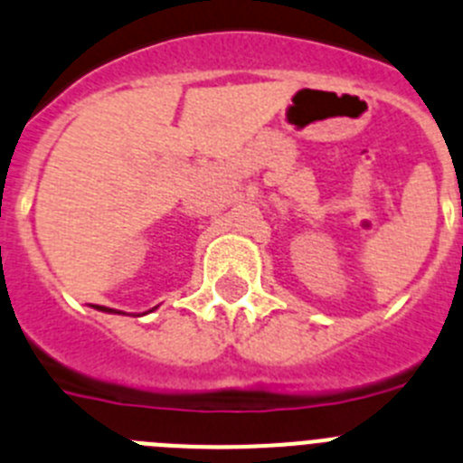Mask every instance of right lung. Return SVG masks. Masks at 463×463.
Segmentation results:
<instances>
[{
  "mask_svg": "<svg viewBox=\"0 0 463 463\" xmlns=\"http://www.w3.org/2000/svg\"><path fill=\"white\" fill-rule=\"evenodd\" d=\"M97 308H99V310H109V308H104V306H97Z\"/></svg>",
  "mask_w": 463,
  "mask_h": 463,
  "instance_id": "obj_1",
  "label": "right lung"
}]
</instances>
